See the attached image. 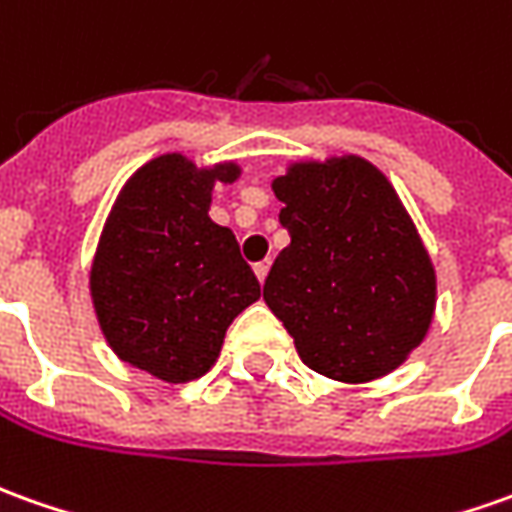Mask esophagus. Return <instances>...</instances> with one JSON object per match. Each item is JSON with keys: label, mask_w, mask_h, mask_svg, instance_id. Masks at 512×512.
Returning <instances> with one entry per match:
<instances>
[{"label": "esophagus", "mask_w": 512, "mask_h": 512, "mask_svg": "<svg viewBox=\"0 0 512 512\" xmlns=\"http://www.w3.org/2000/svg\"><path fill=\"white\" fill-rule=\"evenodd\" d=\"M269 269H271V260H260V263H255V274L260 283H266V277H269Z\"/></svg>", "instance_id": "obj_1"}]
</instances>
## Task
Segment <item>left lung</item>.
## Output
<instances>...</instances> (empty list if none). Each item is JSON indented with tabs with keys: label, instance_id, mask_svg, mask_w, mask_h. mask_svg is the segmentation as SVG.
<instances>
[{
	"label": "left lung",
	"instance_id": "8db88e82",
	"mask_svg": "<svg viewBox=\"0 0 512 512\" xmlns=\"http://www.w3.org/2000/svg\"><path fill=\"white\" fill-rule=\"evenodd\" d=\"M291 243L263 300L319 375L364 384L401 367L434 316V266L387 176L361 156L294 162L271 182Z\"/></svg>",
	"mask_w": 512,
	"mask_h": 512
}]
</instances>
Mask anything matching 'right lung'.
<instances>
[{
  "label": "right lung",
  "instance_id": "right-lung-1",
  "mask_svg": "<svg viewBox=\"0 0 512 512\" xmlns=\"http://www.w3.org/2000/svg\"><path fill=\"white\" fill-rule=\"evenodd\" d=\"M241 168L151 159L125 182L89 274L97 322L125 364L168 384L210 370L232 319L260 297L232 229L210 218L215 182Z\"/></svg>",
  "mask_w": 512,
  "mask_h": 512
}]
</instances>
